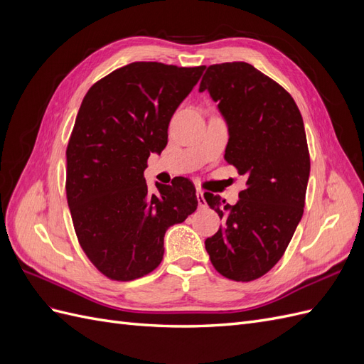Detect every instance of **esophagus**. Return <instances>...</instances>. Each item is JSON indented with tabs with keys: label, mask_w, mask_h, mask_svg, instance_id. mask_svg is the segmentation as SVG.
I'll return each instance as SVG.
<instances>
[{
	"label": "esophagus",
	"mask_w": 364,
	"mask_h": 364,
	"mask_svg": "<svg viewBox=\"0 0 364 364\" xmlns=\"http://www.w3.org/2000/svg\"><path fill=\"white\" fill-rule=\"evenodd\" d=\"M197 202H199L200 208L206 206V199H205V194L202 190H197Z\"/></svg>",
	"instance_id": "obj_1"
}]
</instances>
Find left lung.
Here are the masks:
<instances>
[{"label":"left lung","mask_w":364,"mask_h":364,"mask_svg":"<svg viewBox=\"0 0 364 364\" xmlns=\"http://www.w3.org/2000/svg\"><path fill=\"white\" fill-rule=\"evenodd\" d=\"M199 91L228 123L226 162L247 178L235 205L205 193L223 220L205 247L222 277L249 282L282 258L304 214L310 151L302 115L279 83L246 62L208 67Z\"/></svg>","instance_id":"left-lung-1"}]
</instances>
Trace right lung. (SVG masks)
I'll use <instances>...</instances> for the list:
<instances>
[{
  "label": "right lung",
  "mask_w": 364,
  "mask_h": 364,
  "mask_svg": "<svg viewBox=\"0 0 364 364\" xmlns=\"http://www.w3.org/2000/svg\"><path fill=\"white\" fill-rule=\"evenodd\" d=\"M205 67L134 62L86 92L67 147V200L85 255L112 281L155 270L164 235L191 215L194 183L174 178L151 194L144 179L150 153H161L168 124Z\"/></svg>",
  "instance_id": "obj_1"
}]
</instances>
